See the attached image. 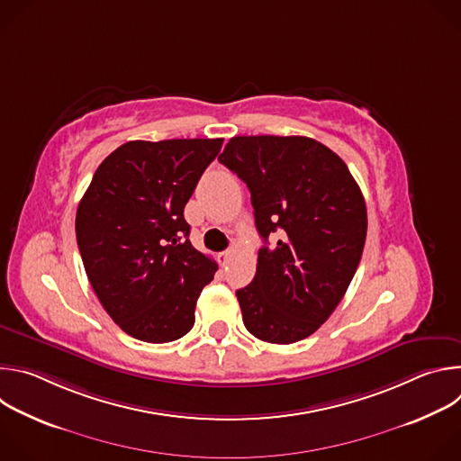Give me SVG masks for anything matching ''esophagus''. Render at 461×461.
I'll list each match as a JSON object with an SVG mask.
<instances>
[{
	"mask_svg": "<svg viewBox=\"0 0 461 461\" xmlns=\"http://www.w3.org/2000/svg\"><path fill=\"white\" fill-rule=\"evenodd\" d=\"M231 255H233V251H231V249L221 251V253H219V257H217V258H219V265H221V267H226L228 262H230V258H231Z\"/></svg>",
	"mask_w": 461,
	"mask_h": 461,
	"instance_id": "34e87169",
	"label": "esophagus"
}]
</instances>
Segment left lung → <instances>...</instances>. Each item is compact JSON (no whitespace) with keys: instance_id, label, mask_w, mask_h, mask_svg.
Here are the masks:
<instances>
[{"instance_id":"left-lung-1","label":"left lung","mask_w":461,"mask_h":461,"mask_svg":"<svg viewBox=\"0 0 461 461\" xmlns=\"http://www.w3.org/2000/svg\"><path fill=\"white\" fill-rule=\"evenodd\" d=\"M219 162L248 185L262 240L281 235L237 290L244 326L260 341L297 343L332 315L359 267L363 193L332 149L306 137H233Z\"/></svg>"}]
</instances>
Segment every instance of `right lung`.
<instances>
[{
  "mask_svg": "<svg viewBox=\"0 0 461 461\" xmlns=\"http://www.w3.org/2000/svg\"><path fill=\"white\" fill-rule=\"evenodd\" d=\"M222 139L131 140L96 169L77 212L89 283L131 338L169 343L194 322L215 260L189 242L184 206Z\"/></svg>",
  "mask_w": 461,
  "mask_h": 461,
  "instance_id": "1",
  "label": "right lung"
}]
</instances>
